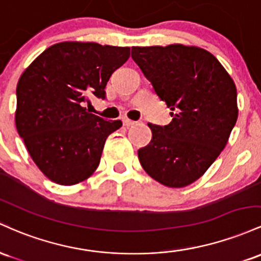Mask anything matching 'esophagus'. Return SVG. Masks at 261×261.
I'll return each mask as SVG.
<instances>
[{
    "mask_svg": "<svg viewBox=\"0 0 261 261\" xmlns=\"http://www.w3.org/2000/svg\"><path fill=\"white\" fill-rule=\"evenodd\" d=\"M123 124H124L125 127H132V125L136 124V122L130 121V119H128V118H124L123 119Z\"/></svg>",
    "mask_w": 261,
    "mask_h": 261,
    "instance_id": "34e87169",
    "label": "esophagus"
}]
</instances>
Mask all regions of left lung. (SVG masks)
I'll return each instance as SVG.
<instances>
[{
    "label": "left lung",
    "instance_id": "left-lung-1",
    "mask_svg": "<svg viewBox=\"0 0 261 261\" xmlns=\"http://www.w3.org/2000/svg\"><path fill=\"white\" fill-rule=\"evenodd\" d=\"M132 58L171 112L168 125L149 123L150 143L138 150L146 174L185 187L223 150L238 118L237 87L217 58L198 46H133Z\"/></svg>",
    "mask_w": 261,
    "mask_h": 261
}]
</instances>
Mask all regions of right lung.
<instances>
[{
	"mask_svg": "<svg viewBox=\"0 0 261 261\" xmlns=\"http://www.w3.org/2000/svg\"><path fill=\"white\" fill-rule=\"evenodd\" d=\"M128 46L63 42L45 49L17 84L16 127L29 155L53 182L75 185L97 169L107 137L122 127L92 115L90 97L105 98Z\"/></svg>",
	"mask_w": 261,
	"mask_h": 261,
	"instance_id": "right-lung-1",
	"label": "right lung"
}]
</instances>
